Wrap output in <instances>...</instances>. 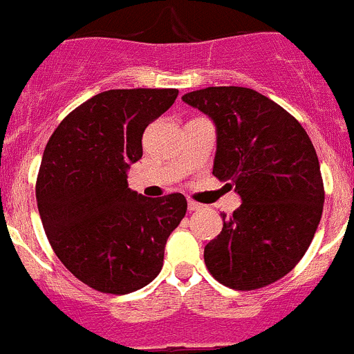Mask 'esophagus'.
Wrapping results in <instances>:
<instances>
[{"label": "esophagus", "mask_w": 354, "mask_h": 354, "mask_svg": "<svg viewBox=\"0 0 354 354\" xmlns=\"http://www.w3.org/2000/svg\"><path fill=\"white\" fill-rule=\"evenodd\" d=\"M187 209H189V212H193V210H200L202 209V203L194 202V200H187Z\"/></svg>", "instance_id": "1"}]
</instances>
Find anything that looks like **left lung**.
<instances>
[{"label": "left lung", "mask_w": 354, "mask_h": 354, "mask_svg": "<svg viewBox=\"0 0 354 354\" xmlns=\"http://www.w3.org/2000/svg\"><path fill=\"white\" fill-rule=\"evenodd\" d=\"M217 129L214 170L241 194L205 245L212 277L232 290L265 288L293 270L314 239L325 202L316 149L290 112L248 87H205L183 96Z\"/></svg>", "instance_id": "obj_1"}]
</instances>
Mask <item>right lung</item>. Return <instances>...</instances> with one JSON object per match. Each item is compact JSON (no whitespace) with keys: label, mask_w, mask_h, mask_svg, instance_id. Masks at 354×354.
Here are the masks:
<instances>
[{"label":"right lung","mask_w":354,"mask_h":354,"mask_svg":"<svg viewBox=\"0 0 354 354\" xmlns=\"http://www.w3.org/2000/svg\"><path fill=\"white\" fill-rule=\"evenodd\" d=\"M177 89H110L77 106L48 138L37 179L45 235L61 263L102 293L147 286L183 217L184 194L147 198L128 187L142 137Z\"/></svg>","instance_id":"add662e5"}]
</instances>
